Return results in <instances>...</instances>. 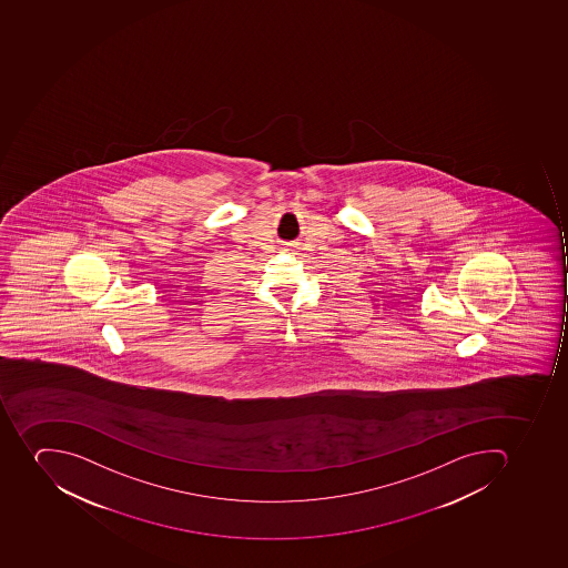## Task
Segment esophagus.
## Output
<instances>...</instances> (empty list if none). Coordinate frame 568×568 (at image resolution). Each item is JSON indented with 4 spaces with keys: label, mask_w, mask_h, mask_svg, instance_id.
Instances as JSON below:
<instances>
[{
    "label": "esophagus",
    "mask_w": 568,
    "mask_h": 568,
    "mask_svg": "<svg viewBox=\"0 0 568 568\" xmlns=\"http://www.w3.org/2000/svg\"><path fill=\"white\" fill-rule=\"evenodd\" d=\"M290 246H295V245H293V243H291V245H290Z\"/></svg>",
    "instance_id": "obj_1"
}]
</instances>
